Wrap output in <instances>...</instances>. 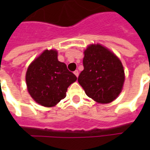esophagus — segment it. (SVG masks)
<instances>
[{
    "label": "esophagus",
    "mask_w": 150,
    "mask_h": 150,
    "mask_svg": "<svg viewBox=\"0 0 150 150\" xmlns=\"http://www.w3.org/2000/svg\"><path fill=\"white\" fill-rule=\"evenodd\" d=\"M74 74H75V75H76L77 77H78V76H79V71H78V70H75V71H74Z\"/></svg>",
    "instance_id": "1"
}]
</instances>
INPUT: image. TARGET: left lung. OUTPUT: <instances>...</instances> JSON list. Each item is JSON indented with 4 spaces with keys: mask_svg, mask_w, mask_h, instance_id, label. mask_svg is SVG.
<instances>
[{
    "mask_svg": "<svg viewBox=\"0 0 150 150\" xmlns=\"http://www.w3.org/2000/svg\"><path fill=\"white\" fill-rule=\"evenodd\" d=\"M83 71L78 82L88 97L100 104H108L122 90L125 71L120 60L100 44H92L84 50Z\"/></svg>",
    "mask_w": 150,
    "mask_h": 150,
    "instance_id": "1",
    "label": "left lung"
}]
</instances>
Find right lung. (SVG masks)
Listing matches in <instances>:
<instances>
[{"label":"right lung","instance_id":"obj_1","mask_svg":"<svg viewBox=\"0 0 150 150\" xmlns=\"http://www.w3.org/2000/svg\"><path fill=\"white\" fill-rule=\"evenodd\" d=\"M77 77L58 60L55 50H46L29 66L25 75L31 97L44 107L55 106L66 97L70 85Z\"/></svg>","mask_w":150,"mask_h":150}]
</instances>
